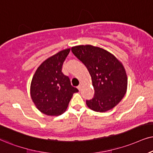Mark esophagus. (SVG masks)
I'll use <instances>...</instances> for the list:
<instances>
[{"mask_svg": "<svg viewBox=\"0 0 153 153\" xmlns=\"http://www.w3.org/2000/svg\"><path fill=\"white\" fill-rule=\"evenodd\" d=\"M82 84L81 83V84L79 85V86L78 87V89L79 91H80L81 90H82Z\"/></svg>", "mask_w": 153, "mask_h": 153, "instance_id": "34e87169", "label": "esophagus"}]
</instances>
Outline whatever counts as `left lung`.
I'll return each instance as SVG.
<instances>
[{
	"mask_svg": "<svg viewBox=\"0 0 153 153\" xmlns=\"http://www.w3.org/2000/svg\"><path fill=\"white\" fill-rule=\"evenodd\" d=\"M71 51L85 65L92 78L94 95L86 100L88 107L97 112L113 109L127 90L128 78L122 63L110 52L97 46H75Z\"/></svg>",
	"mask_w": 153,
	"mask_h": 153,
	"instance_id": "1",
	"label": "left lung"
}]
</instances>
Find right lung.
<instances>
[{
    "mask_svg": "<svg viewBox=\"0 0 153 153\" xmlns=\"http://www.w3.org/2000/svg\"><path fill=\"white\" fill-rule=\"evenodd\" d=\"M71 49L58 52L42 63L34 73L30 95L36 107L49 116H59L66 110L73 94L78 90L62 73V65Z\"/></svg>",
    "mask_w": 153,
    "mask_h": 153,
    "instance_id": "right-lung-1",
    "label": "right lung"
}]
</instances>
